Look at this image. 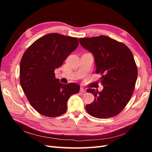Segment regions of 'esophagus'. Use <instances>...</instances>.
<instances>
[{"label":"esophagus","mask_w":152,"mask_h":152,"mask_svg":"<svg viewBox=\"0 0 152 152\" xmlns=\"http://www.w3.org/2000/svg\"><path fill=\"white\" fill-rule=\"evenodd\" d=\"M80 93H85L86 91L84 88H82V87H81L80 89Z\"/></svg>","instance_id":"34e87169"}]
</instances>
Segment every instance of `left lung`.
Returning <instances> with one entry per match:
<instances>
[{
	"mask_svg": "<svg viewBox=\"0 0 152 152\" xmlns=\"http://www.w3.org/2000/svg\"><path fill=\"white\" fill-rule=\"evenodd\" d=\"M79 41L94 55L96 73L102 75L100 81L103 86L101 92L87 90L95 98L93 103L86 105L87 112L98 118L116 116L125 108L134 91L137 68L131 50L105 35L80 38Z\"/></svg>",
	"mask_w": 152,
	"mask_h": 152,
	"instance_id": "left-lung-1",
	"label": "left lung"
}]
</instances>
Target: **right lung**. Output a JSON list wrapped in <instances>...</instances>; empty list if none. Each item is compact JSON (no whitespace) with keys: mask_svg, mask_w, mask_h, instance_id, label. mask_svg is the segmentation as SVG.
<instances>
[{"mask_svg":"<svg viewBox=\"0 0 152 152\" xmlns=\"http://www.w3.org/2000/svg\"><path fill=\"white\" fill-rule=\"evenodd\" d=\"M79 44L76 37L48 34L35 40L23 55L20 84L31 107L44 116L65 113L69 98L79 92V85L62 84L54 73Z\"/></svg>","mask_w":152,"mask_h":152,"instance_id":"right-lung-1","label":"right lung"}]
</instances>
